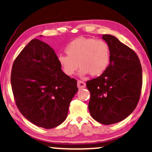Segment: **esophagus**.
<instances>
[{
	"instance_id": "esophagus-1",
	"label": "esophagus",
	"mask_w": 152,
	"mask_h": 152,
	"mask_svg": "<svg viewBox=\"0 0 152 152\" xmlns=\"http://www.w3.org/2000/svg\"><path fill=\"white\" fill-rule=\"evenodd\" d=\"M77 86L79 89H82V88H85L86 86V84L83 81H81V80H78L77 83Z\"/></svg>"
}]
</instances>
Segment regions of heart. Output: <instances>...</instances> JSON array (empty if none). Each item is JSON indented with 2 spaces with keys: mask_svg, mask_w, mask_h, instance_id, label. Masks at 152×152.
Segmentation results:
<instances>
[{
  "mask_svg": "<svg viewBox=\"0 0 152 152\" xmlns=\"http://www.w3.org/2000/svg\"><path fill=\"white\" fill-rule=\"evenodd\" d=\"M67 56H58V62L62 72L71 76L80 67L78 75L84 77L90 74L92 76L102 75L110 62V48L104 40L78 37L66 48Z\"/></svg>",
  "mask_w": 152,
  "mask_h": 152,
  "instance_id": "b5f03b06",
  "label": "heart"
}]
</instances>
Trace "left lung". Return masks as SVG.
I'll return each mask as SVG.
<instances>
[{
  "instance_id": "left-lung-1",
  "label": "left lung",
  "mask_w": 152,
  "mask_h": 152,
  "mask_svg": "<svg viewBox=\"0 0 152 152\" xmlns=\"http://www.w3.org/2000/svg\"><path fill=\"white\" fill-rule=\"evenodd\" d=\"M110 48V64L100 76L86 83L90 113L98 122L115 124L137 106L142 83L140 62L132 49L111 35H103Z\"/></svg>"
}]
</instances>
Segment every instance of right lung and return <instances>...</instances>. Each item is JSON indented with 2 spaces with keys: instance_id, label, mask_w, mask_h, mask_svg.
<instances>
[{
  "instance_id": "1",
  "label": "right lung",
  "mask_w": 152,
  "mask_h": 152,
  "mask_svg": "<svg viewBox=\"0 0 152 152\" xmlns=\"http://www.w3.org/2000/svg\"><path fill=\"white\" fill-rule=\"evenodd\" d=\"M57 58L49 45L32 39L16 58L11 74L19 111L32 124L47 129L66 120L71 101L78 90L76 80L64 74Z\"/></svg>"
}]
</instances>
